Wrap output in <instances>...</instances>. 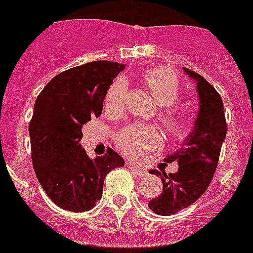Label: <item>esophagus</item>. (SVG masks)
I'll return each instance as SVG.
<instances>
[{"label":"esophagus","mask_w":253,"mask_h":253,"mask_svg":"<svg viewBox=\"0 0 253 253\" xmlns=\"http://www.w3.org/2000/svg\"><path fill=\"white\" fill-rule=\"evenodd\" d=\"M130 169L132 170V173H135L136 176H146L147 172L144 170L143 168H140V167L135 166V164H130Z\"/></svg>","instance_id":"1"}]
</instances>
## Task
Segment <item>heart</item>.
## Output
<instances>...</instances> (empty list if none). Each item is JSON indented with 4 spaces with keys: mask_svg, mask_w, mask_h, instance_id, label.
Wrapping results in <instances>:
<instances>
[{
    "mask_svg": "<svg viewBox=\"0 0 253 253\" xmlns=\"http://www.w3.org/2000/svg\"><path fill=\"white\" fill-rule=\"evenodd\" d=\"M143 80L154 95L155 101L163 107L174 105L180 94V85L177 77L164 68H151L144 72ZM127 83L125 79H117L106 94V106L110 110L118 111L125 105ZM160 121L173 138H184L188 134L189 126L181 115L172 110L163 111ZM117 144L123 154L132 159H142L146 152L154 151L162 144V136L158 130L148 125L134 123L125 127L117 136Z\"/></svg>",
    "mask_w": 253,
    "mask_h": 253,
    "instance_id": "obj_1",
    "label": "heart"
}]
</instances>
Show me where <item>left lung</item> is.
Here are the masks:
<instances>
[{"mask_svg": "<svg viewBox=\"0 0 253 253\" xmlns=\"http://www.w3.org/2000/svg\"><path fill=\"white\" fill-rule=\"evenodd\" d=\"M184 72L196 81L198 94V113L194 126L184 139L180 150L167 155L164 162L178 164L176 173L150 170L163 181L162 194L150 201L148 208L158 215L176 214L194 204L210 185L215 172L220 148L227 125L224 118L223 102L218 91L204 77L190 69Z\"/></svg>", "mask_w": 253, "mask_h": 253, "instance_id": "left-lung-1", "label": "left lung"}]
</instances>
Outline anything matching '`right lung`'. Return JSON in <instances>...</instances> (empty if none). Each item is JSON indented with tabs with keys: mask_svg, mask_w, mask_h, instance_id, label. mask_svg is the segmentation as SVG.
I'll return each instance as SVG.
<instances>
[{
	"mask_svg": "<svg viewBox=\"0 0 253 253\" xmlns=\"http://www.w3.org/2000/svg\"><path fill=\"white\" fill-rule=\"evenodd\" d=\"M125 64L98 60L59 73L34 105L29 125L31 158L45 194L69 211L91 210L101 200L103 180L125 166L115 151L90 159L81 147L83 126L102 113L103 99Z\"/></svg>",
	"mask_w": 253,
	"mask_h": 253,
	"instance_id": "1",
	"label": "right lung"
}]
</instances>
